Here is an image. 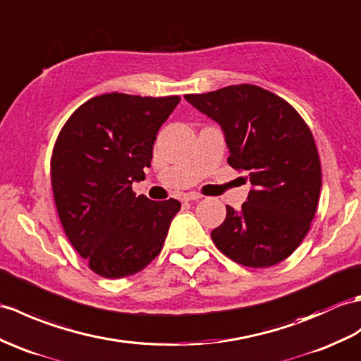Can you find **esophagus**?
Instances as JSON below:
<instances>
[{
	"mask_svg": "<svg viewBox=\"0 0 361 361\" xmlns=\"http://www.w3.org/2000/svg\"><path fill=\"white\" fill-rule=\"evenodd\" d=\"M201 198V195L200 194H195V192H190V194H186V195H183V201H186V203H189V201H197V200H200Z\"/></svg>",
	"mask_w": 361,
	"mask_h": 361,
	"instance_id": "1",
	"label": "esophagus"
}]
</instances>
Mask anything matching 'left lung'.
I'll use <instances>...</instances> for the list:
<instances>
[{
  "instance_id": "obj_1",
  "label": "left lung",
  "mask_w": 361,
  "mask_h": 361,
  "mask_svg": "<svg viewBox=\"0 0 361 361\" xmlns=\"http://www.w3.org/2000/svg\"><path fill=\"white\" fill-rule=\"evenodd\" d=\"M184 98L220 124L228 163L252 184L240 211L226 206L212 241L238 264H279L300 246L317 212L322 167L312 132L288 102L254 85Z\"/></svg>"
}]
</instances>
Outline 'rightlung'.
Masks as SVG:
<instances>
[{"mask_svg": "<svg viewBox=\"0 0 361 361\" xmlns=\"http://www.w3.org/2000/svg\"><path fill=\"white\" fill-rule=\"evenodd\" d=\"M180 97L112 94L90 98L56 138L50 175L67 238L104 279L145 269L161 252L180 201L137 197L161 124Z\"/></svg>", "mask_w": 361, "mask_h": 361, "instance_id": "obj_1", "label": "right lung"}]
</instances>
